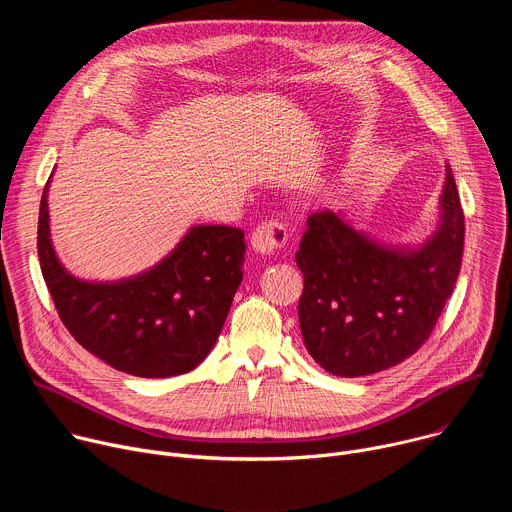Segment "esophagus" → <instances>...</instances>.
<instances>
[{
    "label": "esophagus",
    "mask_w": 512,
    "mask_h": 512,
    "mask_svg": "<svg viewBox=\"0 0 512 512\" xmlns=\"http://www.w3.org/2000/svg\"><path fill=\"white\" fill-rule=\"evenodd\" d=\"M287 243V231L279 221H265L257 225L251 235V245L257 253L273 255L279 253Z\"/></svg>",
    "instance_id": "1"
}]
</instances>
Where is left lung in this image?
<instances>
[{"instance_id": "1", "label": "left lung", "mask_w": 512, "mask_h": 512, "mask_svg": "<svg viewBox=\"0 0 512 512\" xmlns=\"http://www.w3.org/2000/svg\"><path fill=\"white\" fill-rule=\"evenodd\" d=\"M442 223L417 251L385 249L332 210L308 216L296 253L304 273L298 314L308 352L336 377L395 367L431 336L464 253V212L448 166Z\"/></svg>"}]
</instances>
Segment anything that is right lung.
<instances>
[{"instance_id":"add662e5","label":"right lung","mask_w":512,"mask_h":512,"mask_svg":"<svg viewBox=\"0 0 512 512\" xmlns=\"http://www.w3.org/2000/svg\"><path fill=\"white\" fill-rule=\"evenodd\" d=\"M48 184L38 216V257L56 312L75 340L133 377L192 371L212 350L243 281L245 233L192 227L158 265L119 281H81L58 263L48 229Z\"/></svg>"}]
</instances>
